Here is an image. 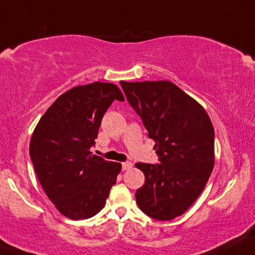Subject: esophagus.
I'll return each mask as SVG.
<instances>
[{
	"mask_svg": "<svg viewBox=\"0 0 255 255\" xmlns=\"http://www.w3.org/2000/svg\"><path fill=\"white\" fill-rule=\"evenodd\" d=\"M131 167H133V163H131V162H124V163H122V169H124V170H129V169H131Z\"/></svg>",
	"mask_w": 255,
	"mask_h": 255,
	"instance_id": "obj_1",
	"label": "esophagus"
}]
</instances>
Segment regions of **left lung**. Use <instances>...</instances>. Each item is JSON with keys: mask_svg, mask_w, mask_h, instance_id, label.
Masks as SVG:
<instances>
[{"mask_svg": "<svg viewBox=\"0 0 255 255\" xmlns=\"http://www.w3.org/2000/svg\"><path fill=\"white\" fill-rule=\"evenodd\" d=\"M161 163H135L144 185L135 194L148 217L172 220L204 191L214 167V128L205 108L173 82L121 81Z\"/></svg>", "mask_w": 255, "mask_h": 255, "instance_id": "8db88e82", "label": "left lung"}]
</instances>
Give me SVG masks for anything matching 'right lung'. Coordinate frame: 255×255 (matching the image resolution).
I'll return each mask as SVG.
<instances>
[{
	"label": "right lung",
	"instance_id": "obj_1",
	"mask_svg": "<svg viewBox=\"0 0 255 255\" xmlns=\"http://www.w3.org/2000/svg\"><path fill=\"white\" fill-rule=\"evenodd\" d=\"M114 100L125 101L114 83L74 87L47 109L31 135L29 154L38 181L57 211L72 220L98 214L121 172V163L90 151Z\"/></svg>",
	"mask_w": 255,
	"mask_h": 255
}]
</instances>
